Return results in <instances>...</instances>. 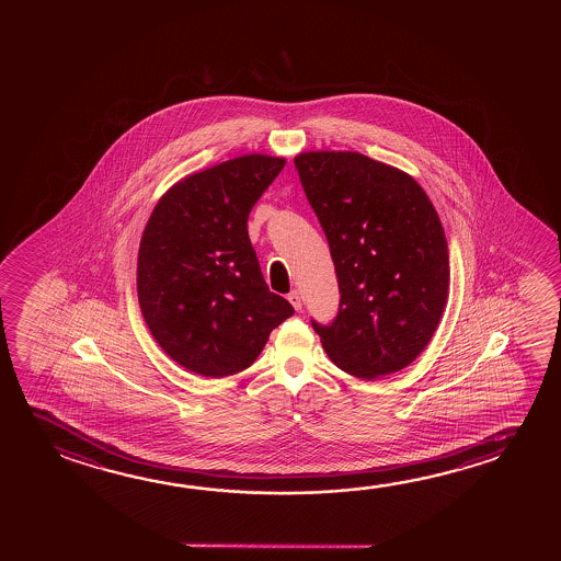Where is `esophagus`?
Returning a JSON list of instances; mask_svg holds the SVG:
<instances>
[{"instance_id": "esophagus-1", "label": "esophagus", "mask_w": 561, "mask_h": 561, "mask_svg": "<svg viewBox=\"0 0 561 561\" xmlns=\"http://www.w3.org/2000/svg\"><path fill=\"white\" fill-rule=\"evenodd\" d=\"M287 299H289V304L294 305L295 311H301V307H304V301H301V294L294 289L291 294L287 295Z\"/></svg>"}]
</instances>
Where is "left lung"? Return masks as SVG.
<instances>
[{
    "instance_id": "left-lung-1",
    "label": "left lung",
    "mask_w": 561,
    "mask_h": 561,
    "mask_svg": "<svg viewBox=\"0 0 561 561\" xmlns=\"http://www.w3.org/2000/svg\"><path fill=\"white\" fill-rule=\"evenodd\" d=\"M295 168L339 277V314L311 322L329 358L362 379L407 368L448 299L438 213L411 175L359 152H304Z\"/></svg>"
}]
</instances>
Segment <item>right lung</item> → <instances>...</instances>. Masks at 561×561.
Returning <instances> with one entry per match:
<instances>
[{
    "mask_svg": "<svg viewBox=\"0 0 561 561\" xmlns=\"http://www.w3.org/2000/svg\"><path fill=\"white\" fill-rule=\"evenodd\" d=\"M285 158L247 154L187 175L160 197L138 249L137 291L152 336L203 377L254 364L294 314L272 294L249 239V215Z\"/></svg>",
    "mask_w": 561,
    "mask_h": 561,
    "instance_id": "right-lung-1",
    "label": "right lung"
}]
</instances>
